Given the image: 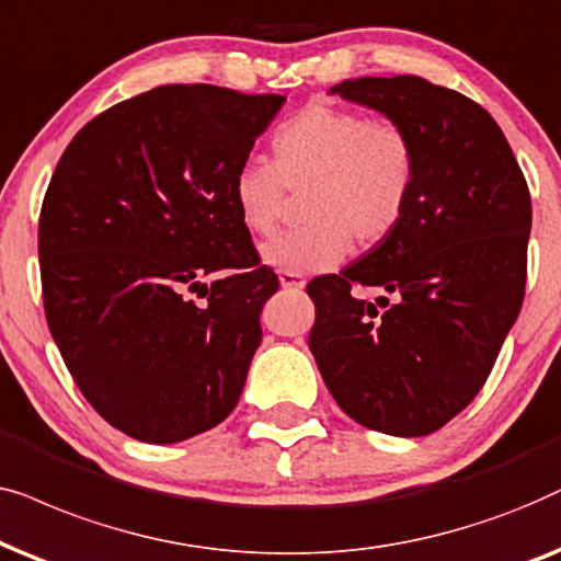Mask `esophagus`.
<instances>
[{
    "instance_id": "esophagus-1",
    "label": "esophagus",
    "mask_w": 561,
    "mask_h": 561,
    "mask_svg": "<svg viewBox=\"0 0 561 561\" xmlns=\"http://www.w3.org/2000/svg\"><path fill=\"white\" fill-rule=\"evenodd\" d=\"M279 285L285 287V289H302L305 287V279L297 272H285V268H282V272H279Z\"/></svg>"
}]
</instances>
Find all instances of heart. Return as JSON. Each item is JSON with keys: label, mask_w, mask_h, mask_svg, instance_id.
Segmentation results:
<instances>
[{"label": "heart", "mask_w": 561, "mask_h": 561, "mask_svg": "<svg viewBox=\"0 0 561 561\" xmlns=\"http://www.w3.org/2000/svg\"><path fill=\"white\" fill-rule=\"evenodd\" d=\"M415 144L398 119H369L331 102H310L274 136V161L245 159L233 176V203L245 230L279 226L287 192L305 197V228L261 249L285 272H323L346 256L351 236L377 243L398 226L415 184Z\"/></svg>", "instance_id": "heart-1"}]
</instances>
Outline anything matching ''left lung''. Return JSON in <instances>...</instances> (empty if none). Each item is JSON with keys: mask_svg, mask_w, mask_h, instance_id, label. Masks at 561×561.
Here are the masks:
<instances>
[{"mask_svg": "<svg viewBox=\"0 0 561 561\" xmlns=\"http://www.w3.org/2000/svg\"><path fill=\"white\" fill-rule=\"evenodd\" d=\"M333 92L405 125L417 163L392 233L308 285V343L348 417L428 436L482 390L518 318L531 194L503 130L469 96L413 73L346 79ZM367 288L383 295L369 301Z\"/></svg>", "mask_w": 561, "mask_h": 561, "instance_id": "obj_1", "label": "left lung"}]
</instances>
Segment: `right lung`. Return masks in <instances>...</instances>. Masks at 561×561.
I'll return each mask as SVG.
<instances>
[{"instance_id":"right-lung-1","label":"right lung","mask_w":561,"mask_h":561,"mask_svg":"<svg viewBox=\"0 0 561 561\" xmlns=\"http://www.w3.org/2000/svg\"><path fill=\"white\" fill-rule=\"evenodd\" d=\"M282 104L156 87L89 119L58 161L37 226L43 308L81 394L130 438L184 442L238 405L279 279L233 176ZM215 271L229 276L198 282Z\"/></svg>"}]
</instances>
